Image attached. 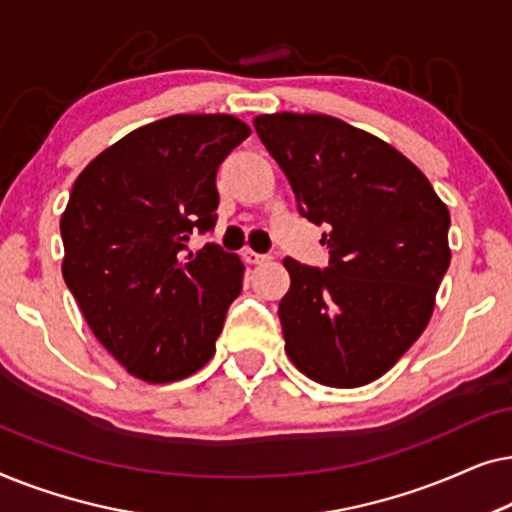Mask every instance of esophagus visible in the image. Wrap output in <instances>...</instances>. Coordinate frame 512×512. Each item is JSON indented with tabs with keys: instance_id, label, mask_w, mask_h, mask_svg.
<instances>
[{
	"instance_id": "34e87169",
	"label": "esophagus",
	"mask_w": 512,
	"mask_h": 512,
	"mask_svg": "<svg viewBox=\"0 0 512 512\" xmlns=\"http://www.w3.org/2000/svg\"><path fill=\"white\" fill-rule=\"evenodd\" d=\"M242 258H244V263H249V265H261V263L270 261L268 254H258V251H251V249H244Z\"/></svg>"
}]
</instances>
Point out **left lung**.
<instances>
[{"label": "left lung", "mask_w": 512, "mask_h": 512, "mask_svg": "<svg viewBox=\"0 0 512 512\" xmlns=\"http://www.w3.org/2000/svg\"><path fill=\"white\" fill-rule=\"evenodd\" d=\"M254 128L307 221L326 223L328 268L284 258L286 354L326 387L377 380L429 324L450 265V212L401 151L326 114H263Z\"/></svg>", "instance_id": "8db88e82"}]
</instances>
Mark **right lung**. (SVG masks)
I'll list each match as a JSON object with an SVG mask.
<instances>
[{"mask_svg": "<svg viewBox=\"0 0 512 512\" xmlns=\"http://www.w3.org/2000/svg\"><path fill=\"white\" fill-rule=\"evenodd\" d=\"M249 125L177 114L102 151L74 181L60 219L62 277L90 331L130 375L165 384L216 352L244 265L219 244L188 251L216 223V170Z\"/></svg>", "mask_w": 512, "mask_h": 512, "instance_id": "obj_1", "label": "right lung"}]
</instances>
